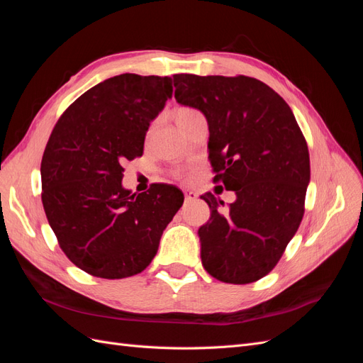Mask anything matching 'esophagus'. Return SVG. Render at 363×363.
I'll return each mask as SVG.
<instances>
[{"label":"esophagus","instance_id":"34e87169","mask_svg":"<svg viewBox=\"0 0 363 363\" xmlns=\"http://www.w3.org/2000/svg\"><path fill=\"white\" fill-rule=\"evenodd\" d=\"M184 200H186V203L195 201V200H196V194H195L194 191H186V192H184Z\"/></svg>","mask_w":363,"mask_h":363}]
</instances>
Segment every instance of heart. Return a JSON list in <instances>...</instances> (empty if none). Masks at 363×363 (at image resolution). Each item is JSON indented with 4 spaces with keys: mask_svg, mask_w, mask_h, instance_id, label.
<instances>
[{
    "mask_svg": "<svg viewBox=\"0 0 363 363\" xmlns=\"http://www.w3.org/2000/svg\"><path fill=\"white\" fill-rule=\"evenodd\" d=\"M194 112L195 111H194V108H191V107H179V108H175V111L172 112V118H174V121H179V119H182L184 116L194 113Z\"/></svg>",
    "mask_w": 363,
    "mask_h": 363,
    "instance_id": "heart-1",
    "label": "heart"
}]
</instances>
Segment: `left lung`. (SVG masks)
<instances>
[{
  "instance_id": "left-lung-1",
  "label": "left lung",
  "mask_w": 363,
  "mask_h": 363,
  "mask_svg": "<svg viewBox=\"0 0 363 363\" xmlns=\"http://www.w3.org/2000/svg\"><path fill=\"white\" fill-rule=\"evenodd\" d=\"M175 100L199 108L208 124L215 182L236 201L201 199L211 219L199 230L201 262L212 277L247 284L265 277L283 256L304 215L311 180L306 139L288 103L245 75L175 74Z\"/></svg>"
}]
</instances>
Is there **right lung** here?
Listing matches in <instances>:
<instances>
[{"mask_svg": "<svg viewBox=\"0 0 363 363\" xmlns=\"http://www.w3.org/2000/svg\"><path fill=\"white\" fill-rule=\"evenodd\" d=\"M172 95L171 77L121 74L63 112L40 163L42 204L62 251L84 272L125 279L156 256L183 204L171 184L123 188L124 163L142 156L150 123Z\"/></svg>", "mask_w": 363, "mask_h": 363, "instance_id": "add662e5", "label": "right lung"}]
</instances>
